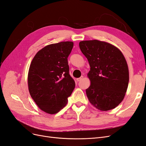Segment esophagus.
I'll return each instance as SVG.
<instances>
[{
	"label": "esophagus",
	"mask_w": 146,
	"mask_h": 146,
	"mask_svg": "<svg viewBox=\"0 0 146 146\" xmlns=\"http://www.w3.org/2000/svg\"><path fill=\"white\" fill-rule=\"evenodd\" d=\"M83 78V76H82V77H80V78H77V82H80V80H82V79Z\"/></svg>",
	"instance_id": "34e87169"
}]
</instances>
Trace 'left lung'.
I'll list each match as a JSON object with an SVG mask.
<instances>
[{
  "mask_svg": "<svg viewBox=\"0 0 146 146\" xmlns=\"http://www.w3.org/2000/svg\"><path fill=\"white\" fill-rule=\"evenodd\" d=\"M88 59L91 85L86 90L90 102L100 111H108L121 104L125 96L129 71L124 56L111 44L97 40L79 42Z\"/></svg>",
  "mask_w": 146,
  "mask_h": 146,
  "instance_id": "obj_1",
  "label": "left lung"
}]
</instances>
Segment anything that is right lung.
<instances>
[{"label": "right lung", "instance_id": "right-lung-1", "mask_svg": "<svg viewBox=\"0 0 146 146\" xmlns=\"http://www.w3.org/2000/svg\"><path fill=\"white\" fill-rule=\"evenodd\" d=\"M73 46L72 41L47 45L36 53L30 63L27 78L30 94L46 113L54 114L63 109L75 88L68 62Z\"/></svg>", "mask_w": 146, "mask_h": 146}]
</instances>
